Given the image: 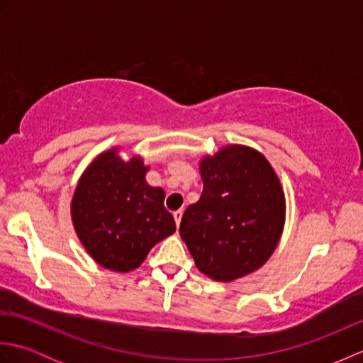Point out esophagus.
Returning a JSON list of instances; mask_svg holds the SVG:
<instances>
[{
	"mask_svg": "<svg viewBox=\"0 0 363 363\" xmlns=\"http://www.w3.org/2000/svg\"><path fill=\"white\" fill-rule=\"evenodd\" d=\"M173 217H174V221H176V226L179 228V225H181V218H182V212H181V211L174 212V213H173Z\"/></svg>",
	"mask_w": 363,
	"mask_h": 363,
	"instance_id": "34e87169",
	"label": "esophagus"
}]
</instances>
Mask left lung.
Listing matches in <instances>:
<instances>
[{"mask_svg": "<svg viewBox=\"0 0 363 363\" xmlns=\"http://www.w3.org/2000/svg\"><path fill=\"white\" fill-rule=\"evenodd\" d=\"M203 194L181 220L182 240L203 274L230 282L272 257L284 230L285 196L264 154L228 145L199 160Z\"/></svg>", "mask_w": 363, "mask_h": 363, "instance_id": "8db88e82", "label": "left lung"}]
</instances>
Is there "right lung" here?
<instances>
[{
    "mask_svg": "<svg viewBox=\"0 0 363 363\" xmlns=\"http://www.w3.org/2000/svg\"><path fill=\"white\" fill-rule=\"evenodd\" d=\"M140 156L128 162L107 150L86 168L72 199V220L96 264L128 273L142 265L156 243L176 230L164 207L165 191L151 187Z\"/></svg>",
    "mask_w": 363,
    "mask_h": 363,
    "instance_id": "right-lung-1",
    "label": "right lung"
}]
</instances>
